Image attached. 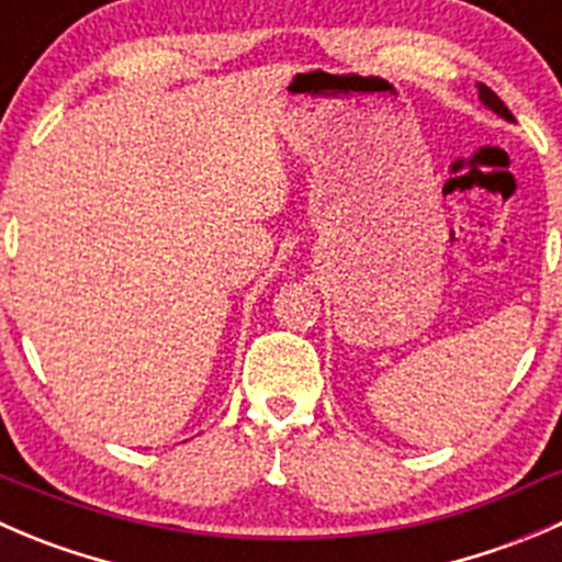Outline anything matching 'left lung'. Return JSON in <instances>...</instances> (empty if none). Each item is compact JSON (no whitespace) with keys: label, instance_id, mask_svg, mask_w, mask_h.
<instances>
[{"label":"left lung","instance_id":"left-lung-1","mask_svg":"<svg viewBox=\"0 0 562 562\" xmlns=\"http://www.w3.org/2000/svg\"><path fill=\"white\" fill-rule=\"evenodd\" d=\"M477 98H481L483 106L492 109L494 114H499V117H505L508 123H514V114H510V109L505 106L503 101H499V95L492 90V87H486V85H481V81H477Z\"/></svg>","mask_w":562,"mask_h":562}]
</instances>
